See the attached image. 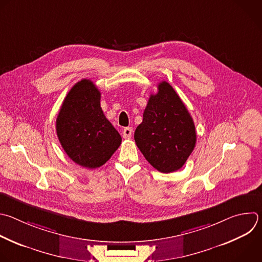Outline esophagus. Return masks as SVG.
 Instances as JSON below:
<instances>
[{
    "instance_id": "1",
    "label": "esophagus",
    "mask_w": 262,
    "mask_h": 262,
    "mask_svg": "<svg viewBox=\"0 0 262 262\" xmlns=\"http://www.w3.org/2000/svg\"><path fill=\"white\" fill-rule=\"evenodd\" d=\"M123 134V138L124 139H130L132 137V134H133V128L132 127H125L122 132Z\"/></svg>"
}]
</instances>
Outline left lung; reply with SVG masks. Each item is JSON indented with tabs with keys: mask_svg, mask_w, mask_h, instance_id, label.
Here are the masks:
<instances>
[{
	"mask_svg": "<svg viewBox=\"0 0 262 262\" xmlns=\"http://www.w3.org/2000/svg\"><path fill=\"white\" fill-rule=\"evenodd\" d=\"M151 95L135 141L147 161L161 172L181 168L193 151L195 126L184 103L172 87L162 81Z\"/></svg>",
	"mask_w": 262,
	"mask_h": 262,
	"instance_id": "left-lung-1",
	"label": "left lung"
}]
</instances>
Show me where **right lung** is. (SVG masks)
I'll return each instance as SVG.
<instances>
[{
	"mask_svg": "<svg viewBox=\"0 0 262 262\" xmlns=\"http://www.w3.org/2000/svg\"><path fill=\"white\" fill-rule=\"evenodd\" d=\"M100 101L101 93L94 82L82 79L68 93L56 118V134L64 152L87 168L105 164L121 144Z\"/></svg>",
	"mask_w": 262,
	"mask_h": 262,
	"instance_id": "obj_1",
	"label": "right lung"
}]
</instances>
